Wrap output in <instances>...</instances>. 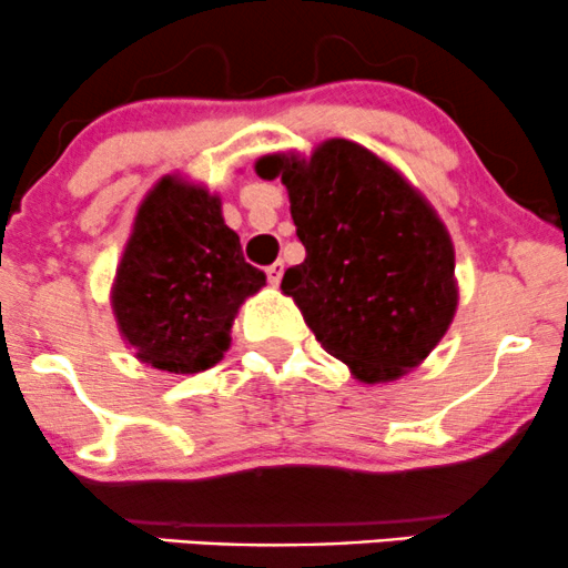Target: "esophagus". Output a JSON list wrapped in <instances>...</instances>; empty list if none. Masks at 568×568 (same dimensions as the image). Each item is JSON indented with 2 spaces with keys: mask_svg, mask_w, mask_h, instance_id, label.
<instances>
[{
  "mask_svg": "<svg viewBox=\"0 0 568 568\" xmlns=\"http://www.w3.org/2000/svg\"><path fill=\"white\" fill-rule=\"evenodd\" d=\"M283 262H275L266 266V280H270V285H280V280H283Z\"/></svg>",
  "mask_w": 568,
  "mask_h": 568,
  "instance_id": "esophagus-1",
  "label": "esophagus"
}]
</instances>
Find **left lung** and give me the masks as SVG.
Here are the masks:
<instances>
[{
    "mask_svg": "<svg viewBox=\"0 0 568 568\" xmlns=\"http://www.w3.org/2000/svg\"><path fill=\"white\" fill-rule=\"evenodd\" d=\"M288 189L306 247L283 275L328 355L363 384L397 382L427 361L459 306L454 240L425 194L363 143L325 139L310 152L256 160Z\"/></svg>",
    "mask_w": 568,
    "mask_h": 568,
    "instance_id": "1",
    "label": "left lung"
}]
</instances>
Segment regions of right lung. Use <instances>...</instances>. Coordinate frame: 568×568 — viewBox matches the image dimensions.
Instances as JSON below:
<instances>
[{"instance_id": "obj_1", "label": "right lung", "mask_w": 568, "mask_h": 568, "mask_svg": "<svg viewBox=\"0 0 568 568\" xmlns=\"http://www.w3.org/2000/svg\"><path fill=\"white\" fill-rule=\"evenodd\" d=\"M264 285L226 226L219 194L165 173L135 211L109 302L141 363L189 376L224 357L240 306Z\"/></svg>"}]
</instances>
